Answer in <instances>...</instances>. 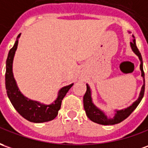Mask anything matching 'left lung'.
Instances as JSON below:
<instances>
[{
	"instance_id": "1",
	"label": "left lung",
	"mask_w": 148,
	"mask_h": 148,
	"mask_svg": "<svg viewBox=\"0 0 148 148\" xmlns=\"http://www.w3.org/2000/svg\"><path fill=\"white\" fill-rule=\"evenodd\" d=\"M130 46H131V48L137 56L139 58V60H140V69H141V72H142V76L143 77V81H144V84L143 85L142 89L140 92V95L138 99L134 101V103L132 104V106H130V107H128L125 110H118L116 111L117 113L115 114V116L113 119H107V117L105 115L102 111H101L99 109H97V107L93 105V103L92 102V98H91V91H90V88L89 86L86 84L87 86V90L84 96V98H83V101H84V108L85 113L87 114L88 118L90 119L91 121L94 122L96 123H98V124H101V125H114L117 123H121L123 122V120L128 118L130 114L135 110V108L138 106L139 102L141 101L144 95V90H145V80H144V72H143V60H142V56H141V54L139 52L138 49L136 47L135 44V39H133V42H130Z\"/></svg>"
}]
</instances>
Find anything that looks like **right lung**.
I'll use <instances>...</instances> for the list:
<instances>
[{
    "label": "right lung",
    "mask_w": 148,
    "mask_h": 148,
    "mask_svg": "<svg viewBox=\"0 0 148 148\" xmlns=\"http://www.w3.org/2000/svg\"><path fill=\"white\" fill-rule=\"evenodd\" d=\"M20 34L17 37V40L14 43V47L10 49L6 60L5 71V88L7 95L10 98L12 105L18 114L21 115L24 119L31 123H41L49 122L55 119L58 114V111L60 109L62 100L64 99L68 90L71 88L73 84L62 88L58 94L57 99L54 103L51 105H42L39 102L31 101L25 97L18 90L13 75V60L15 51L17 50L18 43V38Z\"/></svg>",
    "instance_id": "obj_1"
}]
</instances>
